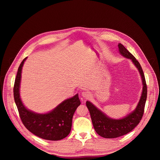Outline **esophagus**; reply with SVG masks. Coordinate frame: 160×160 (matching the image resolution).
<instances>
[{
	"instance_id": "1",
	"label": "esophagus",
	"mask_w": 160,
	"mask_h": 160,
	"mask_svg": "<svg viewBox=\"0 0 160 160\" xmlns=\"http://www.w3.org/2000/svg\"><path fill=\"white\" fill-rule=\"evenodd\" d=\"M82 96L84 99H87L90 98V94L89 92H88V91H83V92H82Z\"/></svg>"
}]
</instances>
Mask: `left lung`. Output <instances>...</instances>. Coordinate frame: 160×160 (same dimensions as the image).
Returning <instances> with one entry per match:
<instances>
[{
  "mask_svg": "<svg viewBox=\"0 0 160 160\" xmlns=\"http://www.w3.org/2000/svg\"><path fill=\"white\" fill-rule=\"evenodd\" d=\"M118 48L120 53L124 57L131 59L138 68L142 80L143 89L141 98L135 109L126 117L120 120L108 118L90 102H86L96 132L102 138L108 139L117 138L131 132L139 123L143 116L147 99V85L140 63L122 43H118Z\"/></svg>",
  "mask_w": 160,
  "mask_h": 160,
  "instance_id": "8db88e82",
  "label": "left lung"
}]
</instances>
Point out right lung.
Returning <instances> with one entry per match:
<instances>
[{"mask_svg": "<svg viewBox=\"0 0 160 160\" xmlns=\"http://www.w3.org/2000/svg\"><path fill=\"white\" fill-rule=\"evenodd\" d=\"M27 58L22 60L18 68L13 88L14 101L19 117L25 127L38 138L49 141L61 140L71 131L75 111L81 104L78 94L64 101L46 114H37L27 109L19 98L22 67Z\"/></svg>", "mask_w": 160, "mask_h": 160, "instance_id": "add662e5", "label": "right lung"}]
</instances>
